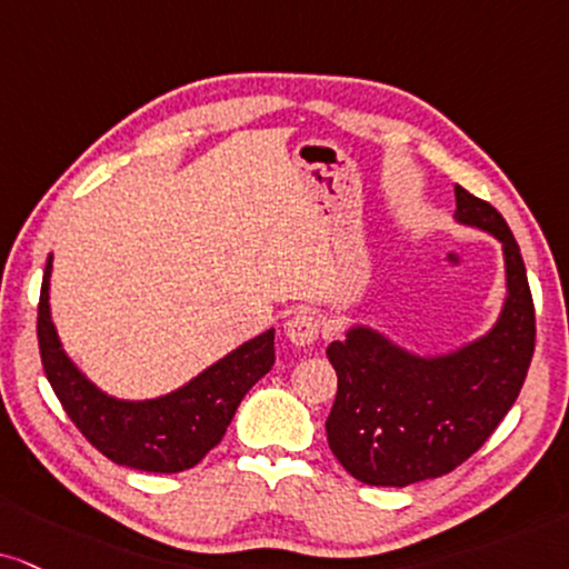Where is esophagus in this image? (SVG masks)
Wrapping results in <instances>:
<instances>
[{
	"label": "esophagus",
	"mask_w": 569,
	"mask_h": 569,
	"mask_svg": "<svg viewBox=\"0 0 569 569\" xmlns=\"http://www.w3.org/2000/svg\"><path fill=\"white\" fill-rule=\"evenodd\" d=\"M284 335H287V340L292 342V346L306 348L319 338V321H317V317H313V313L298 311L296 317L287 319Z\"/></svg>",
	"instance_id": "obj_1"
}]
</instances>
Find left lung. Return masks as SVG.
<instances>
[{
    "label": "left lung",
    "mask_w": 569,
    "mask_h": 569,
    "mask_svg": "<svg viewBox=\"0 0 569 569\" xmlns=\"http://www.w3.org/2000/svg\"><path fill=\"white\" fill-rule=\"evenodd\" d=\"M453 221L501 242L507 296L493 327L446 353H413L353 321L327 348L338 371L329 448L367 486L406 488L451 472L499 427L528 375L536 311L520 244L499 210L465 187H456Z\"/></svg>",
    "instance_id": "1"
}]
</instances>
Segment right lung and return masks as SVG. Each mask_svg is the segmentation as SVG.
Instances as JSON below:
<instances>
[{
	"mask_svg": "<svg viewBox=\"0 0 569 569\" xmlns=\"http://www.w3.org/2000/svg\"><path fill=\"white\" fill-rule=\"evenodd\" d=\"M52 252L39 298V350L62 409L97 451L142 472H184L221 443L237 406L273 367V329L258 335L200 375L158 398H116L97 388L62 348L49 308Z\"/></svg>",
	"mask_w": 569,
	"mask_h": 569,
	"instance_id": "add662e5",
	"label": "right lung"
}]
</instances>
